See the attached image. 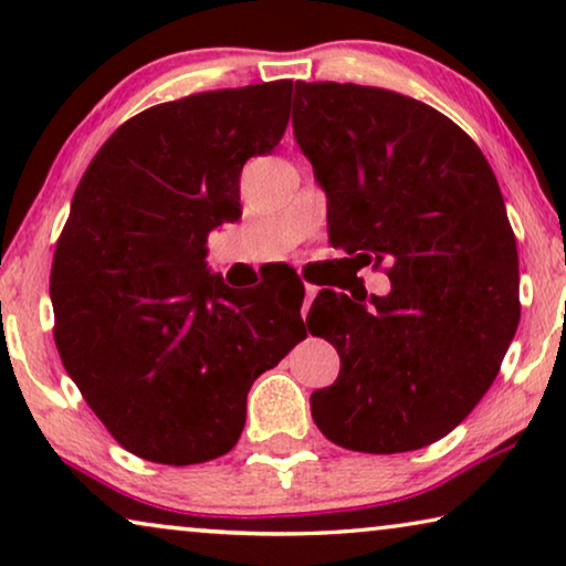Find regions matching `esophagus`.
Returning a JSON list of instances; mask_svg holds the SVG:
<instances>
[{
    "mask_svg": "<svg viewBox=\"0 0 566 566\" xmlns=\"http://www.w3.org/2000/svg\"><path fill=\"white\" fill-rule=\"evenodd\" d=\"M304 291H306V296H304V308H301V314H304V316H306V312H308V306H312V301H314V296H316V291H319V289H316V285H312V283H306V285H304Z\"/></svg>",
    "mask_w": 566,
    "mask_h": 566,
    "instance_id": "1",
    "label": "esophagus"
}]
</instances>
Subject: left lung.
I'll return each mask as SVG.
<instances>
[{
  "label": "left lung",
  "instance_id": "left-lung-1",
  "mask_svg": "<svg viewBox=\"0 0 566 566\" xmlns=\"http://www.w3.org/2000/svg\"><path fill=\"white\" fill-rule=\"evenodd\" d=\"M293 136L327 196L329 242L384 262L391 291H322L308 332L339 376L312 394L332 443L417 451L490 389L513 343L517 250L490 161L451 118L399 92L296 82Z\"/></svg>",
  "mask_w": 566,
  "mask_h": 566
}]
</instances>
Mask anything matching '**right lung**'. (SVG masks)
Masks as SVG:
<instances>
[{
    "label": "right lung",
    "mask_w": 566,
    "mask_h": 566,
    "mask_svg": "<svg viewBox=\"0 0 566 566\" xmlns=\"http://www.w3.org/2000/svg\"><path fill=\"white\" fill-rule=\"evenodd\" d=\"M291 90L154 105L107 138L74 192L53 254V335L84 401L138 459L229 453L254 378L306 337L301 304L229 289L206 262L208 234L242 216L244 161L289 126Z\"/></svg>",
    "instance_id": "1"
}]
</instances>
